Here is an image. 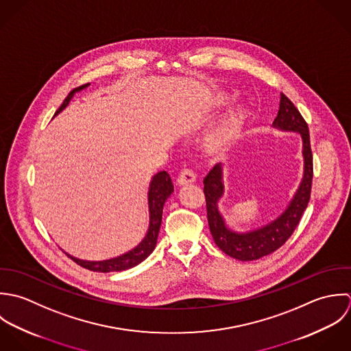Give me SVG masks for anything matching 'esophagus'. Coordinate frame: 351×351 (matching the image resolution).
I'll use <instances>...</instances> for the list:
<instances>
[{
	"label": "esophagus",
	"mask_w": 351,
	"mask_h": 351,
	"mask_svg": "<svg viewBox=\"0 0 351 351\" xmlns=\"http://www.w3.org/2000/svg\"><path fill=\"white\" fill-rule=\"evenodd\" d=\"M195 182V173L194 171H191L190 168H183L179 173V178H178V184L179 186H187V184H191Z\"/></svg>",
	"instance_id": "obj_1"
}]
</instances>
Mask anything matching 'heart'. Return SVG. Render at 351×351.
Returning a JSON list of instances; mask_svg holds the SVG:
<instances>
[{"label":"heart","mask_w":351,"mask_h":351,"mask_svg":"<svg viewBox=\"0 0 351 351\" xmlns=\"http://www.w3.org/2000/svg\"><path fill=\"white\" fill-rule=\"evenodd\" d=\"M228 101V97L223 95H217L213 97L214 106H221ZM248 121V111L244 107H236L230 110L213 129L208 136L205 147L210 154L223 153L234 141L237 140Z\"/></svg>","instance_id":"heart-1"}]
</instances>
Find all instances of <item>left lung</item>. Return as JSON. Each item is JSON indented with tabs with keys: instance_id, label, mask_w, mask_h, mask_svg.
I'll return each mask as SVG.
<instances>
[{
	"instance_id": "8db88e82",
	"label": "left lung",
	"mask_w": 351,
	"mask_h": 351,
	"mask_svg": "<svg viewBox=\"0 0 351 351\" xmlns=\"http://www.w3.org/2000/svg\"><path fill=\"white\" fill-rule=\"evenodd\" d=\"M273 125L280 130L298 132L302 137L304 156V178L301 186L287 209L276 221L250 233H234L229 230L217 209V202L223 193V184L221 182V165H214L208 176L204 179L208 221L214 243L222 252L239 261H256L280 248L300 223V219L311 199L313 157L309 140V129L300 111L283 93L280 95V111Z\"/></svg>"
}]
</instances>
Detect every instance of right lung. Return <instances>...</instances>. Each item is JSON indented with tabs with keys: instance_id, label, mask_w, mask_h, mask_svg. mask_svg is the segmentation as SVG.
<instances>
[{
	"instance_id": "right-lung-1",
	"label": "right lung",
	"mask_w": 351,
	"mask_h": 351,
	"mask_svg": "<svg viewBox=\"0 0 351 351\" xmlns=\"http://www.w3.org/2000/svg\"><path fill=\"white\" fill-rule=\"evenodd\" d=\"M88 85L89 84H84V85L77 86L71 90L54 115L60 114L69 104L74 92L81 90V89L86 88ZM172 191H173V184H172V180H171V176L168 175V172L161 171L153 176L150 187H149V194H147L149 213H150L149 229H147L145 239L130 252H128L122 256L110 259V261H103V262H86V261L75 259L71 255H68V256L78 266L88 269L90 271H99V273L123 271V270H128V269H132V267L140 265L142 261H145L153 252V250L156 247L157 236H158L160 225H161V219H162V208H164L167 198L172 194Z\"/></svg>"
}]
</instances>
